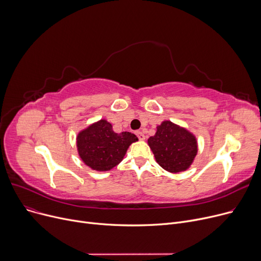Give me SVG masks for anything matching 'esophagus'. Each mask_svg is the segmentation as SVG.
I'll return each instance as SVG.
<instances>
[{"instance_id":"1","label":"esophagus","mask_w":261,"mask_h":261,"mask_svg":"<svg viewBox=\"0 0 261 261\" xmlns=\"http://www.w3.org/2000/svg\"><path fill=\"white\" fill-rule=\"evenodd\" d=\"M136 135L138 136V138H139V140H141V141L145 140V135L142 132H137Z\"/></svg>"}]
</instances>
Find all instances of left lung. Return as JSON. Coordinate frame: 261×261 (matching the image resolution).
Instances as JSON below:
<instances>
[{
  "instance_id": "left-lung-1",
  "label": "left lung",
  "mask_w": 261,
  "mask_h": 261,
  "mask_svg": "<svg viewBox=\"0 0 261 261\" xmlns=\"http://www.w3.org/2000/svg\"><path fill=\"white\" fill-rule=\"evenodd\" d=\"M147 143L157 163L173 174L189 170L198 152L196 136L170 120L157 126L156 134L148 138Z\"/></svg>"
}]
</instances>
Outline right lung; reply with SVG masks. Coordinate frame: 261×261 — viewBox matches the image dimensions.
<instances>
[{
    "label": "right lung",
    "instance_id": "obj_1",
    "mask_svg": "<svg viewBox=\"0 0 261 261\" xmlns=\"http://www.w3.org/2000/svg\"><path fill=\"white\" fill-rule=\"evenodd\" d=\"M138 141L129 132L117 134L105 119L94 122L78 133L76 149L81 160L97 172H107L123 160L129 145Z\"/></svg>",
    "mask_w": 261,
    "mask_h": 261
}]
</instances>
